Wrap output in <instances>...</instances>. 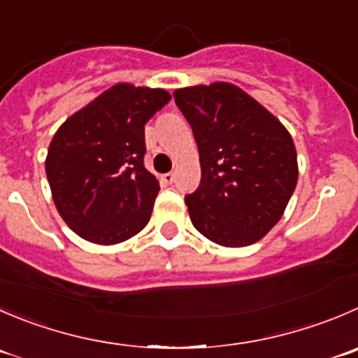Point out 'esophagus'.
<instances>
[{
	"label": "esophagus",
	"instance_id": "34e87169",
	"mask_svg": "<svg viewBox=\"0 0 358 358\" xmlns=\"http://www.w3.org/2000/svg\"><path fill=\"white\" fill-rule=\"evenodd\" d=\"M173 179H176V176H173L172 172H169V173H163V176H162V181L165 182V185H172V182H173Z\"/></svg>",
	"mask_w": 358,
	"mask_h": 358
}]
</instances>
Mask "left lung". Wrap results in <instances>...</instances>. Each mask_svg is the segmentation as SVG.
<instances>
[{"instance_id":"obj_1","label":"left lung","mask_w":358,"mask_h":358,"mask_svg":"<svg viewBox=\"0 0 358 358\" xmlns=\"http://www.w3.org/2000/svg\"><path fill=\"white\" fill-rule=\"evenodd\" d=\"M200 152L202 179L186 195L193 227L213 243L243 248L281 220L297 186V152L279 119L234 84L173 91Z\"/></svg>"}]
</instances>
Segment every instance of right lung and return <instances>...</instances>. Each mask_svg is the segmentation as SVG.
I'll return each mask as SVG.
<instances>
[{
	"label": "right lung",
	"instance_id": "add662e5",
	"mask_svg": "<svg viewBox=\"0 0 358 358\" xmlns=\"http://www.w3.org/2000/svg\"><path fill=\"white\" fill-rule=\"evenodd\" d=\"M170 98L165 90L115 84L59 126L45 172L54 203L77 236L108 246L151 220L159 182L144 166V126Z\"/></svg>",
	"mask_w": 358,
	"mask_h": 358
}]
</instances>
